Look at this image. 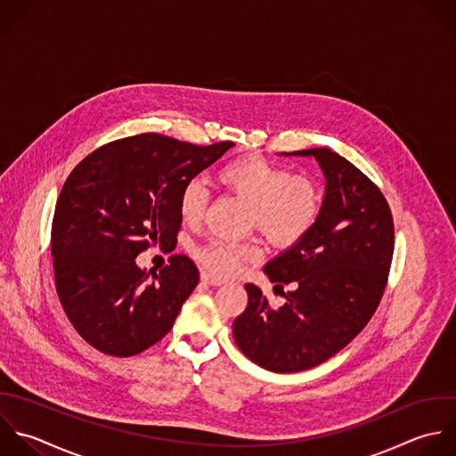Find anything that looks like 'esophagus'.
Instances as JSON below:
<instances>
[{
  "instance_id": "obj_1",
  "label": "esophagus",
  "mask_w": 456,
  "mask_h": 456,
  "mask_svg": "<svg viewBox=\"0 0 456 456\" xmlns=\"http://www.w3.org/2000/svg\"><path fill=\"white\" fill-rule=\"evenodd\" d=\"M200 279H202V282H206V284H209V286H222V284H224L222 279H218V277H215V275H211V273H208V272H204V273L200 275Z\"/></svg>"
}]
</instances>
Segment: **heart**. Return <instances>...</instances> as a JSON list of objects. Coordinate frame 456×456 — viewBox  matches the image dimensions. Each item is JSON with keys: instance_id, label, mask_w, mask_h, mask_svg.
I'll return each instance as SVG.
<instances>
[{"instance_id": "heart-1", "label": "heart", "mask_w": 456, "mask_h": 456, "mask_svg": "<svg viewBox=\"0 0 456 456\" xmlns=\"http://www.w3.org/2000/svg\"><path fill=\"white\" fill-rule=\"evenodd\" d=\"M216 177L224 188L248 202V224L277 247L298 243L320 216L322 197L314 181L293 175L288 168L261 156L234 159L224 165ZM206 202L208 193L202 183L188 181L179 195L181 218L186 224H197ZM197 256L213 275L227 277L236 273L245 261L257 257L259 248L254 243L211 240Z\"/></svg>"}]
</instances>
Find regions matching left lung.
<instances>
[{
    "mask_svg": "<svg viewBox=\"0 0 456 456\" xmlns=\"http://www.w3.org/2000/svg\"><path fill=\"white\" fill-rule=\"evenodd\" d=\"M284 156H314L325 175V195L314 227L266 263L277 286L291 284L273 309L263 291L247 284V309L234 320L238 348L273 373L311 370L343 350L371 320L386 289L395 225L382 191L348 159L318 147Z\"/></svg>",
    "mask_w": 456,
    "mask_h": 456,
    "instance_id": "obj_1",
    "label": "left lung"
}]
</instances>
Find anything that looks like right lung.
<instances>
[{
  "label": "right lung",
  "instance_id": "obj_1",
  "mask_svg": "<svg viewBox=\"0 0 456 456\" xmlns=\"http://www.w3.org/2000/svg\"><path fill=\"white\" fill-rule=\"evenodd\" d=\"M232 145L143 133L99 147L70 172L54 208L51 256L61 307L95 350L131 357L170 332L199 270L186 256H172L159 273L134 259L158 243L175 245L183 186Z\"/></svg>",
  "mask_w": 456,
  "mask_h": 456
}]
</instances>
